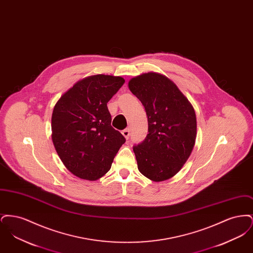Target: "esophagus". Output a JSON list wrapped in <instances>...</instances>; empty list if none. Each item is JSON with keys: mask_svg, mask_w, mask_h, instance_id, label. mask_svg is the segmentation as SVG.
<instances>
[{"mask_svg": "<svg viewBox=\"0 0 253 253\" xmlns=\"http://www.w3.org/2000/svg\"><path fill=\"white\" fill-rule=\"evenodd\" d=\"M122 134L124 135V137H125L126 139H128V138H129V136H130V129H129V128L124 129V130L122 131Z\"/></svg>", "mask_w": 253, "mask_h": 253, "instance_id": "obj_1", "label": "esophagus"}]
</instances>
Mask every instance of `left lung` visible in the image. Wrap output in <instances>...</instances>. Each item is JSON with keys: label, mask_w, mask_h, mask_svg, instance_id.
I'll return each mask as SVG.
<instances>
[{"label": "left lung", "mask_w": 253, "mask_h": 253, "mask_svg": "<svg viewBox=\"0 0 253 253\" xmlns=\"http://www.w3.org/2000/svg\"><path fill=\"white\" fill-rule=\"evenodd\" d=\"M129 89L144 106L148 134L132 147L139 171L151 180L175 175L191 156L196 138L193 105L167 77L146 73L129 82Z\"/></svg>", "instance_id": "left-lung-1"}]
</instances>
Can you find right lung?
Masks as SVG:
<instances>
[{
    "mask_svg": "<svg viewBox=\"0 0 253 253\" xmlns=\"http://www.w3.org/2000/svg\"><path fill=\"white\" fill-rule=\"evenodd\" d=\"M124 83L121 77H87L60 96L54 107L53 144L64 166L82 179L93 181L103 176L126 141L111 126L107 107Z\"/></svg>",
    "mask_w": 253,
    "mask_h": 253,
    "instance_id": "1",
    "label": "right lung"
}]
</instances>
